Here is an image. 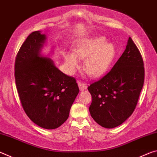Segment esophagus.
Wrapping results in <instances>:
<instances>
[{
  "instance_id": "obj_1",
  "label": "esophagus",
  "mask_w": 157,
  "mask_h": 157,
  "mask_svg": "<svg viewBox=\"0 0 157 157\" xmlns=\"http://www.w3.org/2000/svg\"><path fill=\"white\" fill-rule=\"evenodd\" d=\"M78 84L79 88V89L81 90V91H84V90H85L87 88V85H86V83H84V82L79 81L78 82Z\"/></svg>"
}]
</instances>
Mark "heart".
<instances>
[{"mask_svg":"<svg viewBox=\"0 0 157 157\" xmlns=\"http://www.w3.org/2000/svg\"><path fill=\"white\" fill-rule=\"evenodd\" d=\"M73 51L63 53L69 73L73 74L79 67V60H84L85 72L91 78H99L107 73L116 55L115 46L103 36L85 39L76 45Z\"/></svg>","mask_w":157,"mask_h":157,"instance_id":"heart-1","label":"heart"}]
</instances>
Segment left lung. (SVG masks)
I'll list each match as a JSON object with an SVG mask.
<instances>
[{
	"label": "left lung",
	"mask_w": 157,
	"mask_h": 157,
	"mask_svg": "<svg viewBox=\"0 0 157 157\" xmlns=\"http://www.w3.org/2000/svg\"><path fill=\"white\" fill-rule=\"evenodd\" d=\"M144 78L141 55L129 37L125 50L111 70L88 87L94 120L107 129L123 123L136 108Z\"/></svg>",
	"instance_id": "left-lung-1"
}]
</instances>
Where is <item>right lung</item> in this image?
I'll use <instances>...</instances> for the list:
<instances>
[{
    "instance_id": "add662e5",
    "label": "right lung",
    "mask_w": 157,
    "mask_h": 157,
    "mask_svg": "<svg viewBox=\"0 0 157 157\" xmlns=\"http://www.w3.org/2000/svg\"><path fill=\"white\" fill-rule=\"evenodd\" d=\"M46 39L41 31L28 36L16 58L15 81L30 120L42 128L54 129L68 119L79 90L75 78L63 73L42 54Z\"/></svg>"
}]
</instances>
